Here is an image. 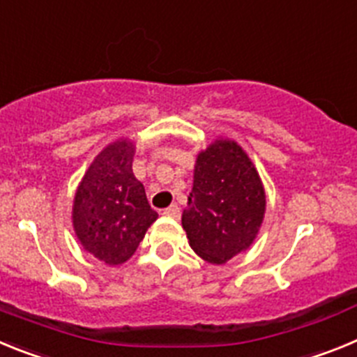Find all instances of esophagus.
I'll return each mask as SVG.
<instances>
[{
  "label": "esophagus",
  "instance_id": "34e87169",
  "mask_svg": "<svg viewBox=\"0 0 357 357\" xmlns=\"http://www.w3.org/2000/svg\"><path fill=\"white\" fill-rule=\"evenodd\" d=\"M164 216H169V218H175V220H178L181 218V207L176 206V204H172L169 207H166V209L162 211Z\"/></svg>",
  "mask_w": 357,
  "mask_h": 357
}]
</instances>
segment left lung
<instances>
[{
	"instance_id": "left-lung-1",
	"label": "left lung",
	"mask_w": 357,
	"mask_h": 357,
	"mask_svg": "<svg viewBox=\"0 0 357 357\" xmlns=\"http://www.w3.org/2000/svg\"><path fill=\"white\" fill-rule=\"evenodd\" d=\"M264 211L263 181L236 141L220 137L198 153L193 189L182 213L195 254L211 264H225L248 250L259 234Z\"/></svg>"
}]
</instances>
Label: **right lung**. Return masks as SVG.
I'll use <instances>...</instances> for the list:
<instances>
[{
	"instance_id": "obj_1",
	"label": "right lung",
	"mask_w": 357,
	"mask_h": 357,
	"mask_svg": "<svg viewBox=\"0 0 357 357\" xmlns=\"http://www.w3.org/2000/svg\"><path fill=\"white\" fill-rule=\"evenodd\" d=\"M135 144L119 137L91 162L73 200V229L85 252L109 266L128 261L159 214L132 172Z\"/></svg>"
}]
</instances>
